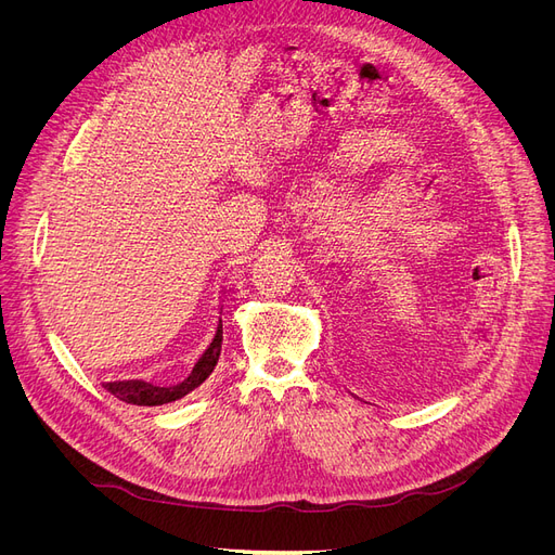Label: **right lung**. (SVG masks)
Returning a JSON list of instances; mask_svg holds the SVG:
<instances>
[{"mask_svg": "<svg viewBox=\"0 0 555 555\" xmlns=\"http://www.w3.org/2000/svg\"><path fill=\"white\" fill-rule=\"evenodd\" d=\"M220 351H222V319L217 324V331L212 335L210 345L206 347L204 354L198 357V361L194 363L192 373L188 379H182L176 386H169V389H159V386H150L145 382L131 379V382H113L108 384V391L120 398L129 405H143V408H155V405H166V402H173L188 396L190 391H194L196 386L204 384L208 379V375L215 371L217 361H220Z\"/></svg>", "mask_w": 555, "mask_h": 555, "instance_id": "right-lung-1", "label": "right lung"}]
</instances>
